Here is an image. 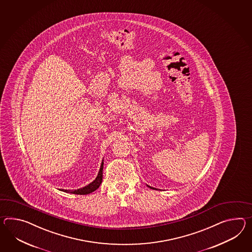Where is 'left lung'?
<instances>
[{"instance_id":"8db88e82","label":"left lung","mask_w":252,"mask_h":252,"mask_svg":"<svg viewBox=\"0 0 252 252\" xmlns=\"http://www.w3.org/2000/svg\"><path fill=\"white\" fill-rule=\"evenodd\" d=\"M149 188H150V187H149ZM151 189H152V188H151Z\"/></svg>"}]
</instances>
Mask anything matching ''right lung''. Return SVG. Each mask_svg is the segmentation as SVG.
Here are the masks:
<instances>
[{
  "instance_id": "right-lung-1",
  "label": "right lung",
  "mask_w": 252,
  "mask_h": 252,
  "mask_svg": "<svg viewBox=\"0 0 252 252\" xmlns=\"http://www.w3.org/2000/svg\"><path fill=\"white\" fill-rule=\"evenodd\" d=\"M103 167H104V162H102L101 166H100V170H99L98 175L96 178L93 181L92 183L86 186L83 189H76V190H64V189H62V191L63 192H66V193H73V194H76V195H87V194H90L94 190H96L99 188V186L102 183V180H103Z\"/></svg>"
}]
</instances>
